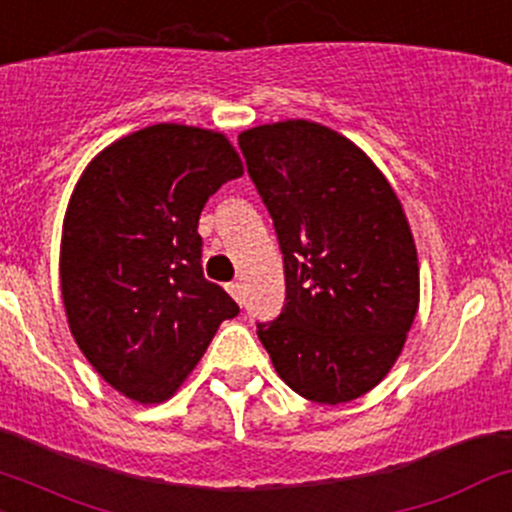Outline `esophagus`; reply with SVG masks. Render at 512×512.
Masks as SVG:
<instances>
[{
    "label": "esophagus",
    "instance_id": "esophagus-1",
    "mask_svg": "<svg viewBox=\"0 0 512 512\" xmlns=\"http://www.w3.org/2000/svg\"><path fill=\"white\" fill-rule=\"evenodd\" d=\"M228 292H230V297L238 301V304H242V284L240 282H230Z\"/></svg>",
    "mask_w": 512,
    "mask_h": 512
}]
</instances>
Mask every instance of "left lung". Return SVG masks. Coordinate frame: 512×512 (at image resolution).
<instances>
[{
    "label": "left lung",
    "instance_id": "obj_1",
    "mask_svg": "<svg viewBox=\"0 0 512 512\" xmlns=\"http://www.w3.org/2000/svg\"><path fill=\"white\" fill-rule=\"evenodd\" d=\"M247 174L284 255L287 299L257 336L294 392L341 405L373 390L419 309L417 247L373 159L319 122L240 132Z\"/></svg>",
    "mask_w": 512,
    "mask_h": 512
}]
</instances>
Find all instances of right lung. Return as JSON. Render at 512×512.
<instances>
[{
  "label": "right lung",
  "mask_w": 512,
  "mask_h": 512,
  "mask_svg": "<svg viewBox=\"0 0 512 512\" xmlns=\"http://www.w3.org/2000/svg\"><path fill=\"white\" fill-rule=\"evenodd\" d=\"M242 176L225 134L159 125L117 139L85 166L61 235L68 328L107 385L166 402L238 304L203 277L198 218Z\"/></svg>",
  "instance_id": "add662e5"
}]
</instances>
